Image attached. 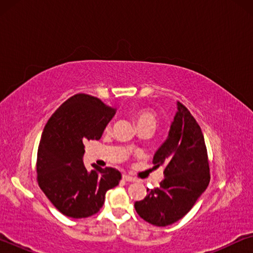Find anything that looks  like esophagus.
<instances>
[{
	"mask_svg": "<svg viewBox=\"0 0 253 253\" xmlns=\"http://www.w3.org/2000/svg\"><path fill=\"white\" fill-rule=\"evenodd\" d=\"M123 179L126 182H135L136 181V178H134L132 176H129V175H127V174L123 175Z\"/></svg>",
	"mask_w": 253,
	"mask_h": 253,
	"instance_id": "34e87169",
	"label": "esophagus"
}]
</instances>
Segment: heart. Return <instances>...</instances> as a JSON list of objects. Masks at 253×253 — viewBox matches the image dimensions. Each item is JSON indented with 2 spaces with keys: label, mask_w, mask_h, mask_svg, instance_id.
I'll use <instances>...</instances> for the list:
<instances>
[{
  "label": "heart",
  "mask_w": 253,
  "mask_h": 253,
  "mask_svg": "<svg viewBox=\"0 0 253 253\" xmlns=\"http://www.w3.org/2000/svg\"><path fill=\"white\" fill-rule=\"evenodd\" d=\"M135 121L137 124V127L142 125H147V124H151V125L155 126L156 124V117L152 111L148 110H139L135 114Z\"/></svg>",
  "instance_id": "b5f03b06"
}]
</instances>
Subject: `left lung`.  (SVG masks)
I'll return each instance as SVG.
<instances>
[{
	"label": "left lung",
	"instance_id": "obj_1",
	"mask_svg": "<svg viewBox=\"0 0 253 253\" xmlns=\"http://www.w3.org/2000/svg\"><path fill=\"white\" fill-rule=\"evenodd\" d=\"M154 168H164V179L146 198L135 202L138 215L148 223L166 226L193 208L210 182L204 136L195 118L181 102L168 138L153 157Z\"/></svg>",
	"mask_w": 253,
	"mask_h": 253
}]
</instances>
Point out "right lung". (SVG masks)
Listing matches in <instances>:
<instances>
[{"instance_id": "obj_1", "label": "right lung", "mask_w": 253, "mask_h": 253, "mask_svg": "<svg viewBox=\"0 0 253 253\" xmlns=\"http://www.w3.org/2000/svg\"><path fill=\"white\" fill-rule=\"evenodd\" d=\"M116 108L96 97L78 93L54 111L46 123L38 149L39 186L59 212L72 219L96 214L106 192L122 178L113 168L93 166L88 172L83 162L84 143L100 139Z\"/></svg>"}]
</instances>
